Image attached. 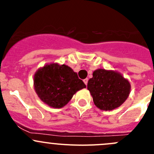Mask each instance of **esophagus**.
I'll use <instances>...</instances> for the list:
<instances>
[{
  "label": "esophagus",
  "mask_w": 154,
  "mask_h": 154,
  "mask_svg": "<svg viewBox=\"0 0 154 154\" xmlns=\"http://www.w3.org/2000/svg\"><path fill=\"white\" fill-rule=\"evenodd\" d=\"M88 78H86V79H84V80H83V82H84V83L86 85H87V83H88Z\"/></svg>",
  "instance_id": "obj_1"
}]
</instances>
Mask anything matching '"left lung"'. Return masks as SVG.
<instances>
[{
  "label": "left lung",
  "instance_id": "obj_1",
  "mask_svg": "<svg viewBox=\"0 0 154 154\" xmlns=\"http://www.w3.org/2000/svg\"><path fill=\"white\" fill-rule=\"evenodd\" d=\"M92 75L88 80L87 88L97 108L110 111L125 103L130 93L131 86L122 74L99 68L93 72Z\"/></svg>",
  "mask_w": 154,
  "mask_h": 154
}]
</instances>
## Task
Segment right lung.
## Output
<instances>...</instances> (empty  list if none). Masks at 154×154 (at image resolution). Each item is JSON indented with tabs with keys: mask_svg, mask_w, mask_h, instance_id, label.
Masks as SVG:
<instances>
[{
	"mask_svg": "<svg viewBox=\"0 0 154 154\" xmlns=\"http://www.w3.org/2000/svg\"><path fill=\"white\" fill-rule=\"evenodd\" d=\"M35 93L40 100L53 108L66 106L86 85L69 66L50 63L38 68L33 77Z\"/></svg>",
	"mask_w": 154,
	"mask_h": 154,
	"instance_id": "obj_1",
	"label": "right lung"
}]
</instances>
